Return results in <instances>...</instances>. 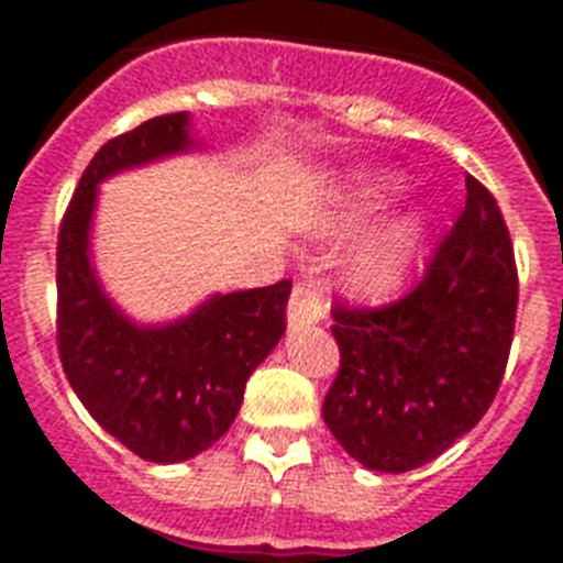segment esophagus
<instances>
[{"label":"esophagus","instance_id":"esophagus-1","mask_svg":"<svg viewBox=\"0 0 563 563\" xmlns=\"http://www.w3.org/2000/svg\"><path fill=\"white\" fill-rule=\"evenodd\" d=\"M324 312H327L324 298H321V291H318L316 283H298L289 298V327L291 330L318 324V321L324 318Z\"/></svg>","mask_w":563,"mask_h":563}]
</instances>
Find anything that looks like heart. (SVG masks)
Instances as JSON below:
<instances>
[{
	"label": "heart",
	"instance_id": "heart-1",
	"mask_svg": "<svg viewBox=\"0 0 563 563\" xmlns=\"http://www.w3.org/2000/svg\"><path fill=\"white\" fill-rule=\"evenodd\" d=\"M397 189H400V175L394 172H368L342 187H333L312 216V233L321 239H335L368 228ZM420 230H423V216L418 210L400 212L385 221L383 228H376L351 254L344 265V286L365 300L391 295L400 286L406 265L415 254Z\"/></svg>",
	"mask_w": 563,
	"mask_h": 563
}]
</instances>
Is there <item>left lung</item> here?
I'll use <instances>...</instances> for the list:
<instances>
[{"mask_svg":"<svg viewBox=\"0 0 563 563\" xmlns=\"http://www.w3.org/2000/svg\"><path fill=\"white\" fill-rule=\"evenodd\" d=\"M517 268L497 201L467 178V201L427 274L391 307L333 312L342 368L324 423L368 471L406 473L471 432L503 383Z\"/></svg>","mask_w":563,"mask_h":563,"instance_id":"8db88e82","label":"left lung"}]
</instances>
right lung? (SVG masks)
I'll return each mask as SVG.
<instances>
[{"mask_svg":"<svg viewBox=\"0 0 563 563\" xmlns=\"http://www.w3.org/2000/svg\"><path fill=\"white\" fill-rule=\"evenodd\" d=\"M201 148L189 113L154 117L104 143L57 236V351L66 379L104 432L157 464L187 462L228 432L247 376L286 333L291 280L216 291L163 324L134 321L101 286L92 263L101 184Z\"/></svg>","mask_w":563,"mask_h":563,"instance_id":"right-lung-1","label":"right lung"}]
</instances>
